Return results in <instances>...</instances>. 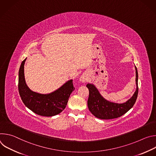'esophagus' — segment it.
<instances>
[{"instance_id": "1", "label": "esophagus", "mask_w": 156, "mask_h": 156, "mask_svg": "<svg viewBox=\"0 0 156 156\" xmlns=\"http://www.w3.org/2000/svg\"><path fill=\"white\" fill-rule=\"evenodd\" d=\"M80 81L81 82V83H84L87 81V77L85 75H83L81 76L80 78Z\"/></svg>"}]
</instances>
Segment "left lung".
Returning <instances> with one entry per match:
<instances>
[{
  "mask_svg": "<svg viewBox=\"0 0 156 156\" xmlns=\"http://www.w3.org/2000/svg\"><path fill=\"white\" fill-rule=\"evenodd\" d=\"M136 69V90L133 96L126 102L117 104L105 100L99 93L98 89L93 84H87L86 87L89 90V98L87 100L88 108L96 117L103 119H112L121 117L126 113L134 105L138 94V71Z\"/></svg>",
  "mask_w": 156,
  "mask_h": 156,
  "instance_id": "left-lung-1",
  "label": "left lung"
}]
</instances>
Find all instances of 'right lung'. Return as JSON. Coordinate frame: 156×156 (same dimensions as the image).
I'll return each mask as SVG.
<instances>
[{
    "label": "right lung",
    "mask_w": 156,
    "mask_h": 156,
    "mask_svg": "<svg viewBox=\"0 0 156 156\" xmlns=\"http://www.w3.org/2000/svg\"><path fill=\"white\" fill-rule=\"evenodd\" d=\"M27 58L21 62L18 73V91L24 104L35 114L45 117L56 115L65 109L69 98L75 87L73 80L66 82L58 90L48 94L32 91L26 84L24 65Z\"/></svg>",
    "instance_id": "obj_1"
}]
</instances>
